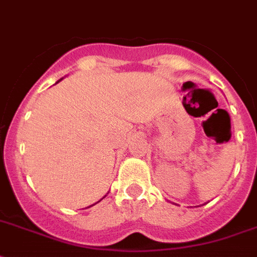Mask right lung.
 I'll return each instance as SVG.
<instances>
[{
	"instance_id": "right-lung-1",
	"label": "right lung",
	"mask_w": 257,
	"mask_h": 257,
	"mask_svg": "<svg viewBox=\"0 0 257 257\" xmlns=\"http://www.w3.org/2000/svg\"><path fill=\"white\" fill-rule=\"evenodd\" d=\"M61 80H62V78H61ZM61 80H58V81H57V82H60V81H61ZM57 82H56V84H57Z\"/></svg>"
}]
</instances>
